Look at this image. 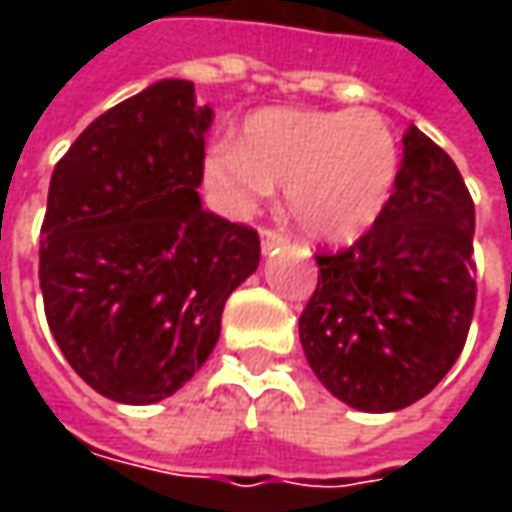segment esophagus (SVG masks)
Wrapping results in <instances>:
<instances>
[{
	"label": "esophagus",
	"instance_id": "esophagus-1",
	"mask_svg": "<svg viewBox=\"0 0 512 512\" xmlns=\"http://www.w3.org/2000/svg\"><path fill=\"white\" fill-rule=\"evenodd\" d=\"M282 245H287L285 233H279V230H273V227H262V250H265V253H273L276 247Z\"/></svg>",
	"mask_w": 512,
	"mask_h": 512
}]
</instances>
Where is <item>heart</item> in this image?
I'll return each instance as SVG.
<instances>
[{
  "instance_id": "obj_1",
  "label": "heart",
  "mask_w": 512,
  "mask_h": 512,
  "mask_svg": "<svg viewBox=\"0 0 512 512\" xmlns=\"http://www.w3.org/2000/svg\"><path fill=\"white\" fill-rule=\"evenodd\" d=\"M402 170V148L376 110L265 108L247 116L239 145L205 156L216 205L247 216L285 185L287 213L316 242L344 245L379 222Z\"/></svg>"
}]
</instances>
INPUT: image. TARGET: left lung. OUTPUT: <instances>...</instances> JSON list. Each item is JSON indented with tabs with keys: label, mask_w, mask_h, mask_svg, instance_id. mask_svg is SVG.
Listing matches in <instances>:
<instances>
[{
	"label": "left lung",
	"mask_w": 512,
	"mask_h": 512,
	"mask_svg": "<svg viewBox=\"0 0 512 512\" xmlns=\"http://www.w3.org/2000/svg\"><path fill=\"white\" fill-rule=\"evenodd\" d=\"M379 222L319 253V285L299 316L307 364L364 413L419 402L459 359L476 307V210L456 162L416 125Z\"/></svg>",
	"instance_id": "8db88e82"
}]
</instances>
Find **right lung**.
Here are the masks:
<instances>
[{
  "label": "right lung",
  "instance_id": "right-lung-1",
  "mask_svg": "<svg viewBox=\"0 0 512 512\" xmlns=\"http://www.w3.org/2000/svg\"><path fill=\"white\" fill-rule=\"evenodd\" d=\"M213 110L162 79L93 119L56 162L39 285L53 339L119 404L173 396L207 362L259 233L202 207Z\"/></svg>",
  "mask_w": 512,
  "mask_h": 512
}]
</instances>
